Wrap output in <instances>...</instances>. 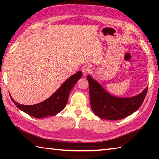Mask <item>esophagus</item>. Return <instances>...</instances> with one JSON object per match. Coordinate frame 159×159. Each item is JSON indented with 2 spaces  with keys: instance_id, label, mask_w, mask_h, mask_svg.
<instances>
[{
  "instance_id": "esophagus-1",
  "label": "esophagus",
  "mask_w": 159,
  "mask_h": 159,
  "mask_svg": "<svg viewBox=\"0 0 159 159\" xmlns=\"http://www.w3.org/2000/svg\"><path fill=\"white\" fill-rule=\"evenodd\" d=\"M90 71H91V67L89 65H84L81 68V71L84 76L87 74L90 73Z\"/></svg>"
}]
</instances>
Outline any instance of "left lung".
Instances as JSON below:
<instances>
[{"mask_svg": "<svg viewBox=\"0 0 159 159\" xmlns=\"http://www.w3.org/2000/svg\"><path fill=\"white\" fill-rule=\"evenodd\" d=\"M89 83L90 106L97 116L102 119L116 120L124 118L136 111L143 103L148 86L139 95L130 98H118L111 95L90 75Z\"/></svg>", "mask_w": 159, "mask_h": 159, "instance_id": "8db88e82", "label": "left lung"}]
</instances>
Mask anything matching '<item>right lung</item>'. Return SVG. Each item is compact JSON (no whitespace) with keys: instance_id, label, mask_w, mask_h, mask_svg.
<instances>
[{"instance_id":"1","label":"right lung","mask_w":159,"mask_h":159,"mask_svg":"<svg viewBox=\"0 0 159 159\" xmlns=\"http://www.w3.org/2000/svg\"><path fill=\"white\" fill-rule=\"evenodd\" d=\"M81 76L82 73L80 71L72 75L62 83L55 93L41 103L34 105H24L14 100L12 97L10 98L17 108L34 118H41L49 116H53L62 111L66 107L70 92Z\"/></svg>"}]
</instances>
